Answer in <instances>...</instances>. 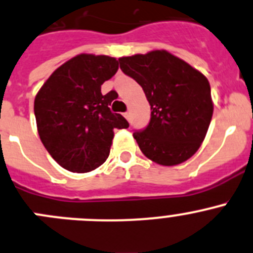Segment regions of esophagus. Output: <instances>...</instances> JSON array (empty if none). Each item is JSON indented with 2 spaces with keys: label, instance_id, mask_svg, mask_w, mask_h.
Segmentation results:
<instances>
[{
  "label": "esophagus",
  "instance_id": "1",
  "mask_svg": "<svg viewBox=\"0 0 253 253\" xmlns=\"http://www.w3.org/2000/svg\"><path fill=\"white\" fill-rule=\"evenodd\" d=\"M124 116L126 117L127 120H129V112H128V111H127V112H125V114H124Z\"/></svg>",
  "mask_w": 253,
  "mask_h": 253
}]
</instances>
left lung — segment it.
I'll list each match as a JSON object with an SVG mask.
<instances>
[{"label": "left lung", "mask_w": 253, "mask_h": 253, "mask_svg": "<svg viewBox=\"0 0 253 253\" xmlns=\"http://www.w3.org/2000/svg\"><path fill=\"white\" fill-rule=\"evenodd\" d=\"M151 105V121L134 139L142 153L161 166H176L199 149L214 111L205 75L167 50L119 59Z\"/></svg>", "instance_id": "left-lung-1"}]
</instances>
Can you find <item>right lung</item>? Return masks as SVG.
Returning <instances> with one entry per match:
<instances>
[{
    "instance_id": "add662e5",
    "label": "right lung",
    "mask_w": 253,
    "mask_h": 253,
    "mask_svg": "<svg viewBox=\"0 0 253 253\" xmlns=\"http://www.w3.org/2000/svg\"><path fill=\"white\" fill-rule=\"evenodd\" d=\"M119 69L116 58L79 54L48 78L34 99L42 143L54 161L73 173L96 169L107 159L115 128H127L110 105L116 91L101 94V85Z\"/></svg>"
}]
</instances>
